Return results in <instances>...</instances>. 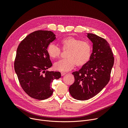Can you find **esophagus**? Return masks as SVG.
Instances as JSON below:
<instances>
[{
	"label": "esophagus",
	"mask_w": 128,
	"mask_h": 128,
	"mask_svg": "<svg viewBox=\"0 0 128 128\" xmlns=\"http://www.w3.org/2000/svg\"><path fill=\"white\" fill-rule=\"evenodd\" d=\"M66 74V72H61V75L62 76H64V75H65V74Z\"/></svg>",
	"instance_id": "34e87169"
}]
</instances>
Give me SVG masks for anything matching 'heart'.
Listing matches in <instances>:
<instances>
[{"label": "heart", "instance_id": "heart-1", "mask_svg": "<svg viewBox=\"0 0 128 128\" xmlns=\"http://www.w3.org/2000/svg\"><path fill=\"white\" fill-rule=\"evenodd\" d=\"M63 50H68L66 57L54 64V68L58 70L66 72L72 70L76 65L82 66L89 60L92 53L90 44L84 41L72 37H66L60 42ZM46 51L52 58L60 56V50L53 44H50L47 47Z\"/></svg>", "mask_w": 128, "mask_h": 128}]
</instances>
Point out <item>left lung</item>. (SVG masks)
<instances>
[{
    "mask_svg": "<svg viewBox=\"0 0 128 128\" xmlns=\"http://www.w3.org/2000/svg\"><path fill=\"white\" fill-rule=\"evenodd\" d=\"M93 43L90 60L78 71L73 72L75 82L69 88L72 96L76 100H89L101 91L108 83L114 63L109 44L100 37L87 34Z\"/></svg>",
    "mask_w": 128,
    "mask_h": 128,
    "instance_id": "obj_1",
    "label": "left lung"
}]
</instances>
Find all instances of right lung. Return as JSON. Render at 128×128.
I'll return each mask as SVG.
<instances>
[{
    "label": "right lung",
    "mask_w": 128,
    "mask_h": 128,
    "mask_svg": "<svg viewBox=\"0 0 128 128\" xmlns=\"http://www.w3.org/2000/svg\"><path fill=\"white\" fill-rule=\"evenodd\" d=\"M56 38L51 31L37 30L27 36L18 47L14 70L22 89L32 98H49L53 92V81L61 77L59 72L46 71L52 65L47 47Z\"/></svg>",
    "instance_id": "add662e5"
}]
</instances>
